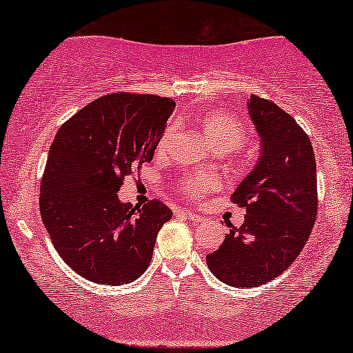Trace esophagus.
<instances>
[{
    "mask_svg": "<svg viewBox=\"0 0 353 353\" xmlns=\"http://www.w3.org/2000/svg\"><path fill=\"white\" fill-rule=\"evenodd\" d=\"M184 215L185 219H189L190 222H194V223H201V222H203V220H205V217H202V215H199V214H195V212H184Z\"/></svg>",
    "mask_w": 353,
    "mask_h": 353,
    "instance_id": "1",
    "label": "esophagus"
}]
</instances>
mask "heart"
Returning a JSON list of instances; mask_svg holds the SVG:
<instances>
[{
    "label": "heart",
    "mask_w": 353,
    "mask_h": 353,
    "mask_svg": "<svg viewBox=\"0 0 353 353\" xmlns=\"http://www.w3.org/2000/svg\"><path fill=\"white\" fill-rule=\"evenodd\" d=\"M199 125H201V131L205 141L217 152L240 150L248 141V125L236 113L223 112V110H210V112L201 114ZM171 134L172 130H168L164 133L158 146L159 154H164ZM220 185H222V182L212 174H190V176L181 177L179 182H177V190L189 201H199L205 194L219 190Z\"/></svg>",
    "instance_id": "b5f03b06"
}]
</instances>
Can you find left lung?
I'll use <instances>...</instances> for the list:
<instances>
[{
    "mask_svg": "<svg viewBox=\"0 0 353 353\" xmlns=\"http://www.w3.org/2000/svg\"><path fill=\"white\" fill-rule=\"evenodd\" d=\"M248 112L261 136V158L232 194L245 207L207 266L220 281L256 288L278 278L299 256L317 215L316 156L309 136L290 113L252 95Z\"/></svg>",
    "mask_w": 353,
    "mask_h": 353,
    "instance_id": "left-lung-1",
    "label": "left lung"
}]
</instances>
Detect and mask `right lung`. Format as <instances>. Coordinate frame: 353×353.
Returning a JSON list of instances; mask_svg holds the SVG:
<instances>
[{
	"label": "right lung",
	"instance_id": "obj_1",
	"mask_svg": "<svg viewBox=\"0 0 353 353\" xmlns=\"http://www.w3.org/2000/svg\"><path fill=\"white\" fill-rule=\"evenodd\" d=\"M168 97L117 92L90 101L55 134L39 209L61 258L88 281L118 286L146 271L165 203H123V181L150 163L174 108Z\"/></svg>",
	"mask_w": 353,
	"mask_h": 353
}]
</instances>
